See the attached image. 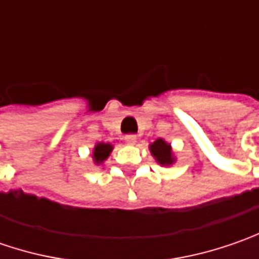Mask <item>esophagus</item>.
<instances>
[{"mask_svg": "<svg viewBox=\"0 0 259 259\" xmlns=\"http://www.w3.org/2000/svg\"><path fill=\"white\" fill-rule=\"evenodd\" d=\"M124 140H125V143H126V144L134 145L135 143H137V140H138V138H137V135H135V134H126L124 137Z\"/></svg>", "mask_w": 259, "mask_h": 259, "instance_id": "esophagus-1", "label": "esophagus"}]
</instances>
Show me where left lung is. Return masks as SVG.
I'll return each instance as SVG.
<instances>
[{
    "mask_svg": "<svg viewBox=\"0 0 259 259\" xmlns=\"http://www.w3.org/2000/svg\"><path fill=\"white\" fill-rule=\"evenodd\" d=\"M151 153L157 158V161L161 165H168L174 161L173 154H171V147L167 144L163 140H157L151 144Z\"/></svg>",
    "mask_w": 259,
    "mask_h": 259,
    "instance_id": "8db88e82",
    "label": "left lung"
}]
</instances>
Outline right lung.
Segmentation results:
<instances>
[{
    "label": "right lung",
    "instance_id": "right-lung-1",
    "mask_svg": "<svg viewBox=\"0 0 259 259\" xmlns=\"http://www.w3.org/2000/svg\"><path fill=\"white\" fill-rule=\"evenodd\" d=\"M111 151H112V145L99 143V144L95 147V150H94L95 163H96V164L102 163L105 158H108V155H109Z\"/></svg>",
    "mask_w": 259,
    "mask_h": 259
}]
</instances>
